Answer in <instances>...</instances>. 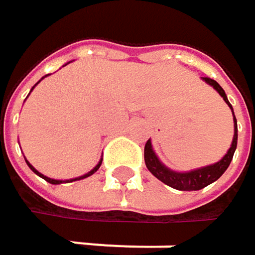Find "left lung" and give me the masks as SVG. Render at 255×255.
<instances>
[{"label":"left lung","instance_id":"8db88e82","mask_svg":"<svg viewBox=\"0 0 255 255\" xmlns=\"http://www.w3.org/2000/svg\"><path fill=\"white\" fill-rule=\"evenodd\" d=\"M202 81H205L208 85H211L223 97V100L228 103V106L232 109L233 123H235L233 124V138H232V144H230L229 150L226 152V155L219 162L207 165V167L195 168V170H190V171H174V170L168 168L167 165H164L161 162V159L158 158V155L155 153L152 141L149 138L146 141V146H144V162H146L147 170L158 180H161L167 186H170L173 189H177V190H199V189H204L208 184L214 183L216 180H219L230 165L233 153L236 150V144H238V124H236V118H235V114H233V108H232V105L228 100V96H226L225 90L219 85V82H216L211 78L204 77Z\"/></svg>","mask_w":255,"mask_h":255}]
</instances>
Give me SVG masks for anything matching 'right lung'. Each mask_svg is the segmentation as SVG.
I'll list each match as a JSON object with an SVG mask.
<instances>
[{"mask_svg": "<svg viewBox=\"0 0 255 255\" xmlns=\"http://www.w3.org/2000/svg\"><path fill=\"white\" fill-rule=\"evenodd\" d=\"M66 65H68V63H66ZM42 79H44V77L41 78V79H39V81H38L36 84H39V82H41ZM36 84H35V85H36ZM35 85L32 87V90L35 88ZM32 90H30V91H32ZM29 94H30V93H29ZM102 161H103V158H100V161L97 162V165H96V167H94V168H93L91 171H88V173H85V174H82V176H79V177L71 178V180H56V178L47 177V176H44V174H41V173H39L38 170H35V168H33V167H32V165L29 164V161H27V159H26V164H27V167H29V168H30V170H32V171H33V173L36 174V176H39V177H41V178H44L45 181H48V183H51V184H60V183H71V181H77V180H82V178L90 177L91 174H94V173H96V171H97V170L100 168V165H102Z\"/></svg>", "mask_w": 255, "mask_h": 255, "instance_id": "obj_1", "label": "right lung"}]
</instances>
